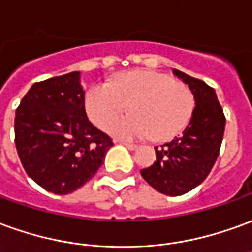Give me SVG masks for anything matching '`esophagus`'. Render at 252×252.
Segmentation results:
<instances>
[{
	"label": "esophagus",
	"mask_w": 252,
	"mask_h": 252,
	"mask_svg": "<svg viewBox=\"0 0 252 252\" xmlns=\"http://www.w3.org/2000/svg\"><path fill=\"white\" fill-rule=\"evenodd\" d=\"M123 144L126 146V149H129V150H136V149H138V144L135 143H126V142H123Z\"/></svg>",
	"instance_id": "34e87169"
}]
</instances>
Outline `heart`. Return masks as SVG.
Returning <instances> with one entry per match:
<instances>
[{
  "label": "heart",
  "instance_id": "heart-1",
  "mask_svg": "<svg viewBox=\"0 0 252 252\" xmlns=\"http://www.w3.org/2000/svg\"><path fill=\"white\" fill-rule=\"evenodd\" d=\"M133 114L109 123L120 139L151 138L165 142L186 129L195 109V96L187 84L161 72L139 69L121 73L112 84H94L84 96V109L96 126L125 111Z\"/></svg>",
  "mask_w": 252,
  "mask_h": 252
}]
</instances>
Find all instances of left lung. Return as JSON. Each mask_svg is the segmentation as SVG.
I'll return each mask as SVG.
<instances>
[{
	"mask_svg": "<svg viewBox=\"0 0 252 252\" xmlns=\"http://www.w3.org/2000/svg\"><path fill=\"white\" fill-rule=\"evenodd\" d=\"M173 73L188 84L196 106L183 135L157 146V159L140 175L158 192L179 196L198 187L210 173L224 138L225 116L213 87L179 69Z\"/></svg>",
	"mask_w": 252,
	"mask_h": 252,
	"instance_id": "1",
	"label": "left lung"
}]
</instances>
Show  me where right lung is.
Returning <instances> with one entry per match:
<instances>
[{"instance_id":"obj_1","label":"right lung","mask_w":252,"mask_h":252,"mask_svg":"<svg viewBox=\"0 0 252 252\" xmlns=\"http://www.w3.org/2000/svg\"><path fill=\"white\" fill-rule=\"evenodd\" d=\"M16 150L27 175L66 195L95 175L113 140L89 121L80 72L32 84L16 109Z\"/></svg>"}]
</instances>
